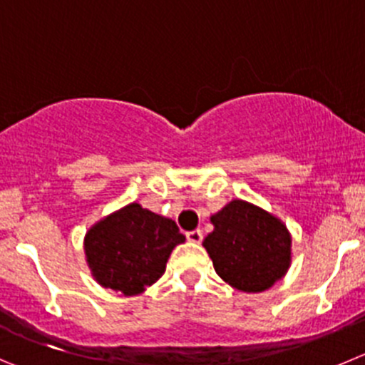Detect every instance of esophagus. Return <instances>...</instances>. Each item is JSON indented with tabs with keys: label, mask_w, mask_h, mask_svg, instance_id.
I'll list each match as a JSON object with an SVG mask.
<instances>
[{
	"label": "esophagus",
	"mask_w": 365,
	"mask_h": 365,
	"mask_svg": "<svg viewBox=\"0 0 365 365\" xmlns=\"http://www.w3.org/2000/svg\"><path fill=\"white\" fill-rule=\"evenodd\" d=\"M186 238H188V242H192V244H200V242H202V231H200V229L188 231L186 232Z\"/></svg>",
	"instance_id": "esophagus-1"
}]
</instances>
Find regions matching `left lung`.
<instances>
[{"label":"left lung","instance_id":"8db88e82","mask_svg":"<svg viewBox=\"0 0 365 365\" xmlns=\"http://www.w3.org/2000/svg\"><path fill=\"white\" fill-rule=\"evenodd\" d=\"M213 231L202 245L218 276L240 292H263L292 263V237L269 211L235 199L211 215Z\"/></svg>","mask_w":365,"mask_h":365}]
</instances>
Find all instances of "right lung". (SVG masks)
Wrapping results in <instances>:
<instances>
[{"label": "right lung", "instance_id": "1", "mask_svg": "<svg viewBox=\"0 0 365 365\" xmlns=\"http://www.w3.org/2000/svg\"><path fill=\"white\" fill-rule=\"evenodd\" d=\"M185 240L172 218L133 202L89 227L86 262L103 289L138 296L165 274L170 255Z\"/></svg>", "mask_w": 365, "mask_h": 365}]
</instances>
